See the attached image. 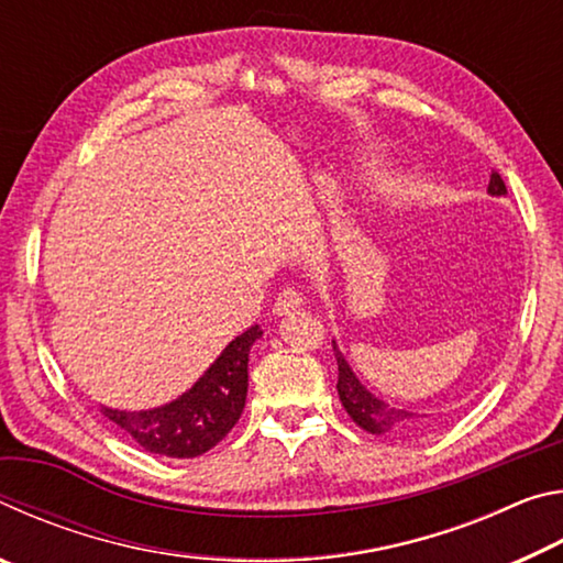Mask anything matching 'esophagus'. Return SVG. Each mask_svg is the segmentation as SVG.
<instances>
[{"label": "esophagus", "mask_w": 563, "mask_h": 563, "mask_svg": "<svg viewBox=\"0 0 563 563\" xmlns=\"http://www.w3.org/2000/svg\"><path fill=\"white\" fill-rule=\"evenodd\" d=\"M300 305H302L300 292L283 290V292L278 295V300H275V305H273V312H275V316H288V312L298 310Z\"/></svg>", "instance_id": "esophagus-1"}]
</instances>
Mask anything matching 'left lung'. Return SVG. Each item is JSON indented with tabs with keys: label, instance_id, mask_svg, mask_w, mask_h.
<instances>
[{
	"label": "left lung",
	"instance_id": "8db88e82",
	"mask_svg": "<svg viewBox=\"0 0 563 563\" xmlns=\"http://www.w3.org/2000/svg\"><path fill=\"white\" fill-rule=\"evenodd\" d=\"M487 194L497 198L507 196V186H504V180L497 170H492ZM332 350H335V360H338L340 402L357 427L377 437H417L430 427V417L427 415L389 405L383 397H377L373 389H367V385L355 375V369L350 367V362L345 360V355H342V350L338 347L335 340H332Z\"/></svg>",
	"mask_w": 563,
	"mask_h": 563
}]
</instances>
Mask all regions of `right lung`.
I'll use <instances>...</instances> for the list:
<instances>
[{
    "label": "right lung",
    "mask_w": 563,
    "mask_h": 563,
    "mask_svg": "<svg viewBox=\"0 0 563 563\" xmlns=\"http://www.w3.org/2000/svg\"><path fill=\"white\" fill-rule=\"evenodd\" d=\"M261 338V325L241 332L186 393L166 405L148 409L101 405V415L151 454L174 460L201 456L241 419L247 395V355Z\"/></svg>",
    "instance_id": "add662e5"
}]
</instances>
